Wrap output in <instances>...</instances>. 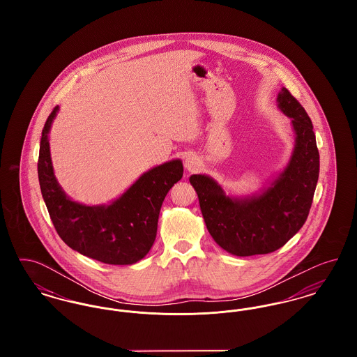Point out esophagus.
<instances>
[{
  "label": "esophagus",
  "instance_id": "obj_1",
  "mask_svg": "<svg viewBox=\"0 0 357 357\" xmlns=\"http://www.w3.org/2000/svg\"><path fill=\"white\" fill-rule=\"evenodd\" d=\"M201 166V160L195 156V155H187L185 158V167L187 171L192 172V171H197Z\"/></svg>",
  "mask_w": 357,
  "mask_h": 357
}]
</instances>
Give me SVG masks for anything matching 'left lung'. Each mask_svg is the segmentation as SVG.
Here are the masks:
<instances>
[{
    "label": "left lung",
    "instance_id": "1",
    "mask_svg": "<svg viewBox=\"0 0 357 357\" xmlns=\"http://www.w3.org/2000/svg\"><path fill=\"white\" fill-rule=\"evenodd\" d=\"M278 109L290 119L294 147L288 165L268 186L246 197L226 194L204 174L190 176L206 227L230 255H268L282 248L305 223L319 181L320 155L304 107L287 88L277 95Z\"/></svg>",
    "mask_w": 357,
    "mask_h": 357
}]
</instances>
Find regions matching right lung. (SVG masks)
<instances>
[{"instance_id": "obj_1", "label": "right lung", "mask_w": 357, "mask_h": 357, "mask_svg": "<svg viewBox=\"0 0 357 357\" xmlns=\"http://www.w3.org/2000/svg\"><path fill=\"white\" fill-rule=\"evenodd\" d=\"M59 105L45 121L40 140L38 182L53 226L70 249L109 265H132L144 258L156 237L159 211L183 176L181 159L143 172L120 197L108 204H80L59 185L52 165L50 131Z\"/></svg>"}]
</instances>
